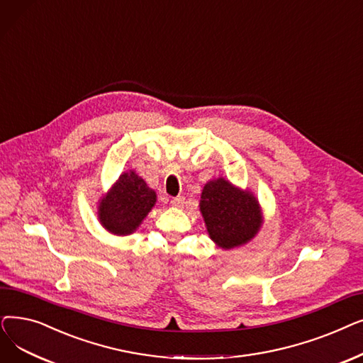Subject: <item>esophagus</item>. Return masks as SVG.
<instances>
[{
  "instance_id": "1",
  "label": "esophagus",
  "mask_w": 363,
  "mask_h": 363,
  "mask_svg": "<svg viewBox=\"0 0 363 363\" xmlns=\"http://www.w3.org/2000/svg\"><path fill=\"white\" fill-rule=\"evenodd\" d=\"M171 205L172 206H177V208H182V206L184 205V196H176L171 199Z\"/></svg>"
}]
</instances>
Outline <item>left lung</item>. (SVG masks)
Wrapping results in <instances>:
<instances>
[{"mask_svg":"<svg viewBox=\"0 0 363 363\" xmlns=\"http://www.w3.org/2000/svg\"><path fill=\"white\" fill-rule=\"evenodd\" d=\"M199 208L210 238L223 250L250 242L263 224L255 196L223 177L203 186Z\"/></svg>","mask_w":363,"mask_h":363,"instance_id":"8db88e82","label":"left lung"}]
</instances>
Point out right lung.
<instances>
[{
    "label": "right lung",
    "mask_w": 363,
    "mask_h": 363,
    "mask_svg": "<svg viewBox=\"0 0 363 363\" xmlns=\"http://www.w3.org/2000/svg\"><path fill=\"white\" fill-rule=\"evenodd\" d=\"M157 202V194L130 169L123 172L111 191L99 202V220L108 232L125 236L140 226Z\"/></svg>",
    "instance_id": "add662e5"
}]
</instances>
